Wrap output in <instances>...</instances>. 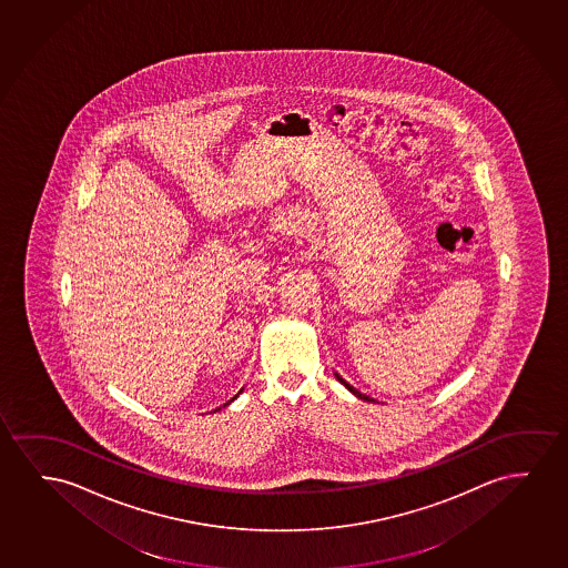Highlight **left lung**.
<instances>
[{
    "label": "left lung",
    "instance_id": "1",
    "mask_svg": "<svg viewBox=\"0 0 568 568\" xmlns=\"http://www.w3.org/2000/svg\"><path fill=\"white\" fill-rule=\"evenodd\" d=\"M335 376H336V379H338V382H341V384H343L344 387H346V389H348V392L354 393V395H356V397H359V399H364V400H372V399H369L368 395H364V393H359L358 389H356V387H352L351 384H346V382H344L343 377L338 376V374H335Z\"/></svg>",
    "mask_w": 568,
    "mask_h": 568
}]
</instances>
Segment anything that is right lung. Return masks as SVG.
I'll return each mask as SVG.
<instances>
[{
  "label": "right lung",
  "instance_id": "add662e5",
  "mask_svg": "<svg viewBox=\"0 0 568 568\" xmlns=\"http://www.w3.org/2000/svg\"><path fill=\"white\" fill-rule=\"evenodd\" d=\"M240 393H241V392H240ZM240 393H237V395H240ZM237 395H235V397H237ZM235 397H233V399H235ZM233 399H232V400H233ZM232 400H227V403H225V405H230V403H232ZM225 405H224V407H225Z\"/></svg>",
  "mask_w": 568,
  "mask_h": 568
}]
</instances>
